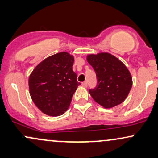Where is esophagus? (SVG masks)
<instances>
[{
  "label": "esophagus",
  "mask_w": 158,
  "mask_h": 158,
  "mask_svg": "<svg viewBox=\"0 0 158 158\" xmlns=\"http://www.w3.org/2000/svg\"><path fill=\"white\" fill-rule=\"evenodd\" d=\"M87 85H88V83H87V81H84V82L82 83V86L83 87H87Z\"/></svg>",
  "instance_id": "obj_1"
}]
</instances>
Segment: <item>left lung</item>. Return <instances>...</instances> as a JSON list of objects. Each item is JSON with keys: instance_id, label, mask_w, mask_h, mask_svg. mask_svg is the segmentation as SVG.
<instances>
[{"instance_id": "obj_1", "label": "left lung", "mask_w": 158, "mask_h": 158, "mask_svg": "<svg viewBox=\"0 0 158 158\" xmlns=\"http://www.w3.org/2000/svg\"><path fill=\"white\" fill-rule=\"evenodd\" d=\"M87 61L97 76V86L89 90L94 101L106 109L123 102L132 86V78L127 66L106 52L88 55Z\"/></svg>"}]
</instances>
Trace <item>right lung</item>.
Returning a JSON list of instances; mask_svg holds the SVG:
<instances>
[{"mask_svg":"<svg viewBox=\"0 0 158 158\" xmlns=\"http://www.w3.org/2000/svg\"><path fill=\"white\" fill-rule=\"evenodd\" d=\"M74 57L65 52L40 62L29 78L31 100L44 114L60 116L66 112L81 83L72 70Z\"/></svg>","mask_w":158,"mask_h":158,"instance_id":"obj_1","label":"right lung"}]
</instances>
